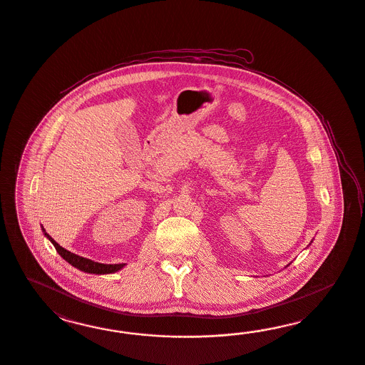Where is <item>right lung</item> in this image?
I'll list each match as a JSON object with an SVG mask.
<instances>
[{"label":"right lung","mask_w":365,"mask_h":365,"mask_svg":"<svg viewBox=\"0 0 365 365\" xmlns=\"http://www.w3.org/2000/svg\"><path fill=\"white\" fill-rule=\"evenodd\" d=\"M41 230L44 232L45 237L55 246L57 253L61 255L69 265L76 267V269L84 272V273H89V274H110V273L119 272L120 269L124 267V264H122V265H120V264H119V265H106V264H99V262H95V261L88 259V258H84V257L73 255V253L68 252L66 249L61 247L58 243L56 242L55 240H53L48 232H45V229L43 226H41Z\"/></svg>","instance_id":"right-lung-1"}]
</instances>
